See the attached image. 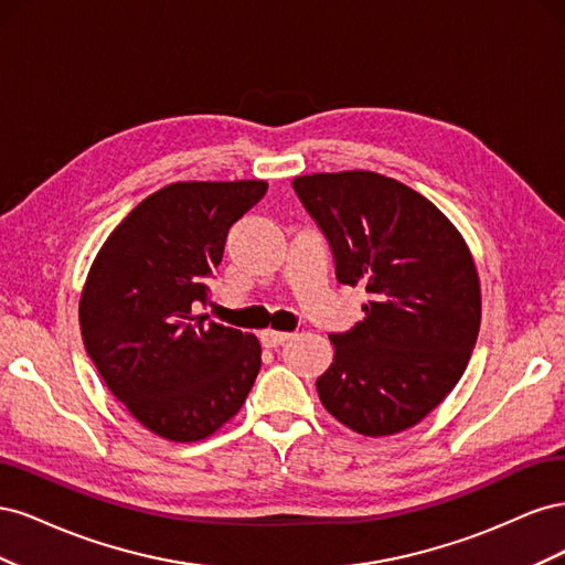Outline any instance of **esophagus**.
Returning <instances> with one entry per match:
<instances>
[{"label":"esophagus","instance_id":"esophagus-1","mask_svg":"<svg viewBox=\"0 0 565 565\" xmlns=\"http://www.w3.org/2000/svg\"><path fill=\"white\" fill-rule=\"evenodd\" d=\"M289 339H292V332H276V330L262 332V344H264L266 349H278V347L285 344V341H289Z\"/></svg>","mask_w":565,"mask_h":565}]
</instances>
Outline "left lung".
<instances>
[{
  "instance_id": "8db88e82",
  "label": "left lung",
  "mask_w": 565,
  "mask_h": 565,
  "mask_svg": "<svg viewBox=\"0 0 565 565\" xmlns=\"http://www.w3.org/2000/svg\"><path fill=\"white\" fill-rule=\"evenodd\" d=\"M328 235L337 280L363 285L365 318L332 334L318 382L328 413L363 436L419 424L465 374L481 328V280L452 221L413 188L365 169L292 181Z\"/></svg>"
}]
</instances>
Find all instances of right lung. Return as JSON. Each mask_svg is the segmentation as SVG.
<instances>
[{"mask_svg": "<svg viewBox=\"0 0 565 565\" xmlns=\"http://www.w3.org/2000/svg\"><path fill=\"white\" fill-rule=\"evenodd\" d=\"M262 179L177 181L148 195L100 245L79 297L84 349L148 431L195 443L243 407L262 367L254 334L193 311L207 301L231 226Z\"/></svg>", "mask_w": 565, "mask_h": 565, "instance_id": "right-lung-1", "label": "right lung"}]
</instances>
